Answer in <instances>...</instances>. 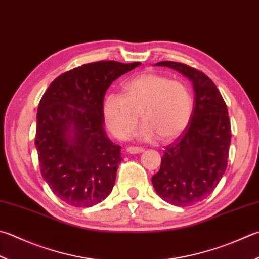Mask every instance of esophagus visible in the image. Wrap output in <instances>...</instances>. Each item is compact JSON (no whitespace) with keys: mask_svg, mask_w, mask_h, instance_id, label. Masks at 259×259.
I'll list each match as a JSON object with an SVG mask.
<instances>
[{"mask_svg":"<svg viewBox=\"0 0 259 259\" xmlns=\"http://www.w3.org/2000/svg\"><path fill=\"white\" fill-rule=\"evenodd\" d=\"M126 152L130 153V154H138L143 152V149L142 148H136V146H128V148H126Z\"/></svg>","mask_w":259,"mask_h":259,"instance_id":"1","label":"esophagus"}]
</instances>
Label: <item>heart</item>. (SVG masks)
I'll use <instances>...</instances> for the list:
<instances>
[{
  "mask_svg": "<svg viewBox=\"0 0 259 259\" xmlns=\"http://www.w3.org/2000/svg\"><path fill=\"white\" fill-rule=\"evenodd\" d=\"M124 96L109 94L104 101V117L111 134L126 140L139 121L138 140L149 141L157 134L170 140L186 128L192 116V99L186 88L157 73H143L125 83Z\"/></svg>",
  "mask_w": 259,
  "mask_h": 259,
  "instance_id": "1",
  "label": "heart"
}]
</instances>
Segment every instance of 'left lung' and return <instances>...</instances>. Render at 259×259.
Returning a JSON list of instances; mask_svg holds the SVG:
<instances>
[{"label": "left lung", "instance_id": "left-lung-1", "mask_svg": "<svg viewBox=\"0 0 259 259\" xmlns=\"http://www.w3.org/2000/svg\"><path fill=\"white\" fill-rule=\"evenodd\" d=\"M179 72L192 82L195 108L180 136L165 146L160 170L152 177L155 193L169 204L194 205L211 194L228 164L231 128L220 91L204 73L170 61L155 63Z\"/></svg>", "mask_w": 259, "mask_h": 259}]
</instances>
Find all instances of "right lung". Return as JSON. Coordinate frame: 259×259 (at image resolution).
<instances>
[{
	"instance_id": "1",
	"label": "right lung",
	"mask_w": 259,
	"mask_h": 259,
	"mask_svg": "<svg viewBox=\"0 0 259 259\" xmlns=\"http://www.w3.org/2000/svg\"><path fill=\"white\" fill-rule=\"evenodd\" d=\"M141 65L89 63L63 73L39 102L35 145L42 178L69 205L90 207L113 190L120 145L105 131L104 98L120 75Z\"/></svg>"
}]
</instances>
